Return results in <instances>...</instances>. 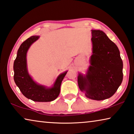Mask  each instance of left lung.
<instances>
[{"mask_svg": "<svg viewBox=\"0 0 134 134\" xmlns=\"http://www.w3.org/2000/svg\"><path fill=\"white\" fill-rule=\"evenodd\" d=\"M92 55L85 75L79 74L77 82L86 97L100 101L115 94L123 80V62L116 44L101 30H92Z\"/></svg>", "mask_w": 134, "mask_h": 134, "instance_id": "obj_1", "label": "left lung"}]
</instances>
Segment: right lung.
<instances>
[{"mask_svg":"<svg viewBox=\"0 0 134 134\" xmlns=\"http://www.w3.org/2000/svg\"><path fill=\"white\" fill-rule=\"evenodd\" d=\"M39 38L37 36H33L20 45L14 63V79L21 92L27 98L37 102H49L58 97L61 82L67 71L58 76L51 88H48L34 81L27 71L26 55L30 46Z\"/></svg>","mask_w":134,"mask_h":134,"instance_id":"1","label":"right lung"}]
</instances>
